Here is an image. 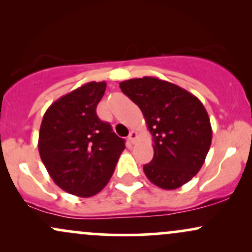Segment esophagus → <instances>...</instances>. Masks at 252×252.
<instances>
[{
  "label": "esophagus",
  "instance_id": "esophagus-1",
  "mask_svg": "<svg viewBox=\"0 0 252 252\" xmlns=\"http://www.w3.org/2000/svg\"><path fill=\"white\" fill-rule=\"evenodd\" d=\"M136 137H137V132L134 131V130H131V131H130L129 136H128V140H129L131 143H134L135 140H136Z\"/></svg>",
  "mask_w": 252,
  "mask_h": 252
}]
</instances>
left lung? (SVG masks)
Returning <instances> with one entry per match:
<instances>
[{"label":"left lung","mask_w":252,"mask_h":252,"mask_svg":"<svg viewBox=\"0 0 252 252\" xmlns=\"http://www.w3.org/2000/svg\"><path fill=\"white\" fill-rule=\"evenodd\" d=\"M124 94L142 111L154 141V158L144 164L150 182L175 189L196 175L212 141L206 109L194 94L154 77L120 84Z\"/></svg>","instance_id":"8db88e82"}]
</instances>
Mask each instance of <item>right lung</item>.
<instances>
[{
	"label": "right lung",
	"mask_w": 252,
	"mask_h": 252,
	"mask_svg": "<svg viewBox=\"0 0 252 252\" xmlns=\"http://www.w3.org/2000/svg\"><path fill=\"white\" fill-rule=\"evenodd\" d=\"M105 89V82H90L60 97L40 126L37 147L48 174L60 189L82 198L106 186L126 148L96 114Z\"/></svg>",
	"instance_id": "add662e5"
}]
</instances>
